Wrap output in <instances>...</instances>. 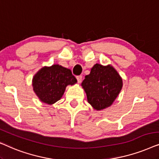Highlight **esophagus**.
<instances>
[{
    "label": "esophagus",
    "instance_id": "obj_1",
    "mask_svg": "<svg viewBox=\"0 0 159 159\" xmlns=\"http://www.w3.org/2000/svg\"><path fill=\"white\" fill-rule=\"evenodd\" d=\"M76 78H77V81H78V83L80 84L82 81V76L81 75H78L76 77Z\"/></svg>",
    "mask_w": 159,
    "mask_h": 159
}]
</instances>
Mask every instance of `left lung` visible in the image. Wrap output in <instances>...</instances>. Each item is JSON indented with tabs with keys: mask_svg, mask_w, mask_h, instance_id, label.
Here are the masks:
<instances>
[{
	"mask_svg": "<svg viewBox=\"0 0 159 159\" xmlns=\"http://www.w3.org/2000/svg\"><path fill=\"white\" fill-rule=\"evenodd\" d=\"M81 86L85 91L88 102L93 108L101 111L113 104L123 86V81L116 70L111 65L95 64Z\"/></svg>",
	"mask_w": 159,
	"mask_h": 159,
	"instance_id": "1",
	"label": "left lung"
}]
</instances>
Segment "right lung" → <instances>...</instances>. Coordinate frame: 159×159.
Returning <instances> with one entry per match:
<instances>
[{
    "label": "right lung",
    "mask_w": 159,
    "mask_h": 159,
    "mask_svg": "<svg viewBox=\"0 0 159 159\" xmlns=\"http://www.w3.org/2000/svg\"><path fill=\"white\" fill-rule=\"evenodd\" d=\"M77 80L70 69L59 65L43 67L33 78V91L40 100L52 105L60 100L68 85H74Z\"/></svg>",
    "instance_id": "add662e5"
}]
</instances>
